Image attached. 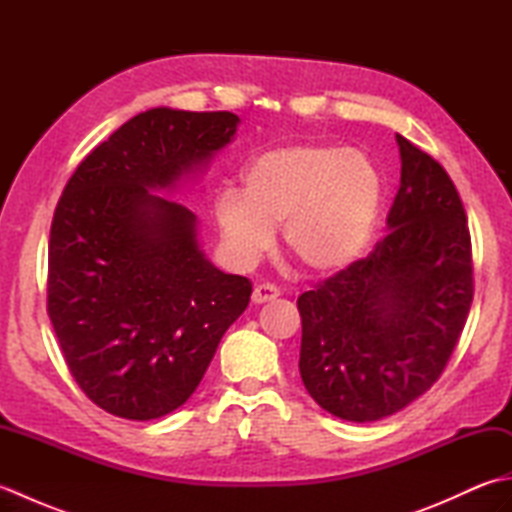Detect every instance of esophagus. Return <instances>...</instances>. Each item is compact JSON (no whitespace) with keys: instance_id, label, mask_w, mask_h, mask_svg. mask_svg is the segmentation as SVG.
I'll return each mask as SVG.
<instances>
[{"instance_id":"obj_1","label":"esophagus","mask_w":512,"mask_h":512,"mask_svg":"<svg viewBox=\"0 0 512 512\" xmlns=\"http://www.w3.org/2000/svg\"><path fill=\"white\" fill-rule=\"evenodd\" d=\"M281 295L279 292V288L277 286H273V284H259V286H255V290H253V303H266V301H273V299H277Z\"/></svg>"}]
</instances>
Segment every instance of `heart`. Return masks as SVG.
<instances>
[{
  "label": "heart",
  "mask_w": 512,
  "mask_h": 512,
  "mask_svg": "<svg viewBox=\"0 0 512 512\" xmlns=\"http://www.w3.org/2000/svg\"><path fill=\"white\" fill-rule=\"evenodd\" d=\"M385 180L365 151L295 143L262 151L242 173V193H217L213 213L224 246L250 266L275 242L314 275H334L363 255L374 235Z\"/></svg>",
  "instance_id": "1"
}]
</instances>
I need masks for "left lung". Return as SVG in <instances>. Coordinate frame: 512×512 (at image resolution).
Wrapping results in <instances>:
<instances>
[{
    "instance_id": "obj_1",
    "label": "left lung",
    "mask_w": 512,
    "mask_h": 512,
    "mask_svg": "<svg viewBox=\"0 0 512 512\" xmlns=\"http://www.w3.org/2000/svg\"><path fill=\"white\" fill-rule=\"evenodd\" d=\"M400 189L365 259L297 299L299 372L332 416L405 409L447 367L473 301L471 235L449 173L396 134Z\"/></svg>"
}]
</instances>
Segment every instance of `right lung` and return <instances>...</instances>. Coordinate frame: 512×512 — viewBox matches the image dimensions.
<instances>
[{
    "instance_id": "1",
    "label": "right lung",
    "mask_w": 512,
    "mask_h": 512,
    "mask_svg": "<svg viewBox=\"0 0 512 512\" xmlns=\"http://www.w3.org/2000/svg\"><path fill=\"white\" fill-rule=\"evenodd\" d=\"M231 112L154 107L92 149L63 189L48 246V317L72 378L107 413L167 416L200 385L253 286L204 257L198 217L154 191L209 165Z\"/></svg>"
}]
</instances>
